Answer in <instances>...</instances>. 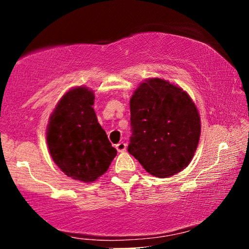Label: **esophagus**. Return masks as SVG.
<instances>
[{"label": "esophagus", "mask_w": 249, "mask_h": 249, "mask_svg": "<svg viewBox=\"0 0 249 249\" xmlns=\"http://www.w3.org/2000/svg\"><path fill=\"white\" fill-rule=\"evenodd\" d=\"M116 148H117V151H118V152H124V151L126 150V144H125L124 142H118V144L116 145Z\"/></svg>", "instance_id": "obj_1"}]
</instances>
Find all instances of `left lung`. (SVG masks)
Masks as SVG:
<instances>
[{
    "instance_id": "left-lung-1",
    "label": "left lung",
    "mask_w": 249,
    "mask_h": 249,
    "mask_svg": "<svg viewBox=\"0 0 249 249\" xmlns=\"http://www.w3.org/2000/svg\"><path fill=\"white\" fill-rule=\"evenodd\" d=\"M130 110L128 153L158 178L184 170L192 160L201 131L191 97L170 82L150 78L134 90Z\"/></svg>"
}]
</instances>
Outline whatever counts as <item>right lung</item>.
<instances>
[{
  "label": "right lung",
  "mask_w": 249,
  "mask_h": 249,
  "mask_svg": "<svg viewBox=\"0 0 249 249\" xmlns=\"http://www.w3.org/2000/svg\"><path fill=\"white\" fill-rule=\"evenodd\" d=\"M93 101L88 88L71 89L51 113L47 128L53 160L68 177L83 182L103 176L117 154L97 121Z\"/></svg>",
  "instance_id": "add662e5"
}]
</instances>
